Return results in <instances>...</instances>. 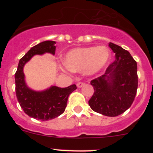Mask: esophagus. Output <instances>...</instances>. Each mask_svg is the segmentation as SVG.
<instances>
[{
    "instance_id": "34e87169",
    "label": "esophagus",
    "mask_w": 153,
    "mask_h": 153,
    "mask_svg": "<svg viewBox=\"0 0 153 153\" xmlns=\"http://www.w3.org/2000/svg\"><path fill=\"white\" fill-rule=\"evenodd\" d=\"M85 85L84 83H83V82H79V83H77V84H76V86H77V87H79V88H80V87H82V86H83Z\"/></svg>"
}]
</instances>
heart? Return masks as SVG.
Listing matches in <instances>:
<instances>
[{
	"label": "heart",
	"instance_id": "b5f03b06",
	"mask_svg": "<svg viewBox=\"0 0 153 153\" xmlns=\"http://www.w3.org/2000/svg\"><path fill=\"white\" fill-rule=\"evenodd\" d=\"M110 55L109 50L104 46L76 48L65 55L63 61L70 71L83 72L86 75H92L106 66L110 59Z\"/></svg>",
	"mask_w": 153,
	"mask_h": 153
}]
</instances>
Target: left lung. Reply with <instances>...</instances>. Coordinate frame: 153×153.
I'll return each instance as SVG.
<instances>
[{
    "instance_id": "left-lung-1",
    "label": "left lung",
    "mask_w": 153,
    "mask_h": 153,
    "mask_svg": "<svg viewBox=\"0 0 153 153\" xmlns=\"http://www.w3.org/2000/svg\"><path fill=\"white\" fill-rule=\"evenodd\" d=\"M116 60L103 75L91 80L94 93L89 100L93 111L117 117L129 109L134 101L138 87L137 63L129 52L109 43Z\"/></svg>"
}]
</instances>
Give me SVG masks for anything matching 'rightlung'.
Listing matches in <instances>:
<instances>
[{
    "label": "right lung",
    "instance_id": "obj_1",
    "mask_svg": "<svg viewBox=\"0 0 153 153\" xmlns=\"http://www.w3.org/2000/svg\"><path fill=\"white\" fill-rule=\"evenodd\" d=\"M56 42L46 40L31 47L21 58L15 73L16 96L20 106L29 117L38 120H53L65 111L69 95L76 89L73 84L65 88L53 86L44 91H34L27 86L23 71L24 65L34 55L44 53L55 54Z\"/></svg>",
    "mask_w": 153,
    "mask_h": 153
}]
</instances>
